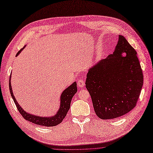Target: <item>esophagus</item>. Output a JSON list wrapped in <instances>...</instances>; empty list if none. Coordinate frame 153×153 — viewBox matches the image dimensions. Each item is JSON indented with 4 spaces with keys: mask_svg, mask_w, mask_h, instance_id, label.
I'll use <instances>...</instances> for the list:
<instances>
[{
    "mask_svg": "<svg viewBox=\"0 0 153 153\" xmlns=\"http://www.w3.org/2000/svg\"><path fill=\"white\" fill-rule=\"evenodd\" d=\"M85 80H84V79H80V80L78 81V82H77V86L79 87L82 88H83L84 86H85Z\"/></svg>",
    "mask_w": 153,
    "mask_h": 153,
    "instance_id": "1",
    "label": "esophagus"
}]
</instances>
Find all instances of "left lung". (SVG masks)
Here are the masks:
<instances>
[{
	"instance_id": "obj_1",
	"label": "left lung",
	"mask_w": 153,
	"mask_h": 153,
	"mask_svg": "<svg viewBox=\"0 0 153 153\" xmlns=\"http://www.w3.org/2000/svg\"><path fill=\"white\" fill-rule=\"evenodd\" d=\"M119 40L113 54L88 71L86 88L93 108L102 120L114 119L135 107L143 85V74L134 48L125 37Z\"/></svg>"
}]
</instances>
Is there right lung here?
<instances>
[{
  "label": "right lung",
  "instance_id": "add662e5",
  "mask_svg": "<svg viewBox=\"0 0 153 153\" xmlns=\"http://www.w3.org/2000/svg\"><path fill=\"white\" fill-rule=\"evenodd\" d=\"M23 48L22 50H19L18 53L16 54V56L19 55L21 51L25 48ZM11 74L10 78H9V91L11 95V97L14 102V103L16 104L18 110L19 111V113L22 115V116L26 120L32 122L36 125H41L44 126H55L60 124V123L63 121V120L66 116L67 112L68 111L71 107V102L72 100V98L74 95L77 91V83L76 82H74L72 85L69 86L67 87L65 90H64L61 94L60 96V108H59L56 114L52 116L49 117H43V116H39L37 115L31 114L30 113L27 112L23 108L19 105L18 102L16 101V98L14 97L13 90L11 87Z\"/></svg>",
  "mask_w": 153,
  "mask_h": 153
}]
</instances>
